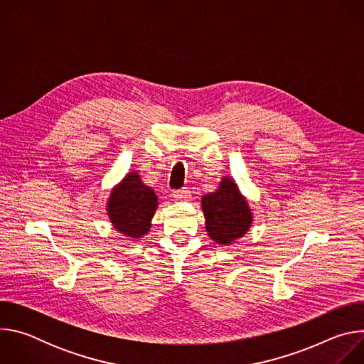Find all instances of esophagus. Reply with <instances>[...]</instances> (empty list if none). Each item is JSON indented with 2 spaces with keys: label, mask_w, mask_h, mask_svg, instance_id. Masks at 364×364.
I'll return each mask as SVG.
<instances>
[{
  "label": "esophagus",
  "mask_w": 364,
  "mask_h": 364,
  "mask_svg": "<svg viewBox=\"0 0 364 364\" xmlns=\"http://www.w3.org/2000/svg\"><path fill=\"white\" fill-rule=\"evenodd\" d=\"M190 190L188 188H178V190H174L173 191V197L176 198V200H180V201H184V200H188L190 198Z\"/></svg>",
  "instance_id": "34e87169"
}]
</instances>
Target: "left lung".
Segmentation results:
<instances>
[{"label":"left lung","instance_id":"left-lung-1","mask_svg":"<svg viewBox=\"0 0 364 364\" xmlns=\"http://www.w3.org/2000/svg\"><path fill=\"white\" fill-rule=\"evenodd\" d=\"M201 207L207 233L220 245L232 243L250 228L252 213L247 201L232 178L225 177L215 193L203 196Z\"/></svg>","mask_w":364,"mask_h":364}]
</instances>
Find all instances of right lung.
<instances>
[{
	"label": "right lung",
	"mask_w": 364,
	"mask_h": 364,
	"mask_svg": "<svg viewBox=\"0 0 364 364\" xmlns=\"http://www.w3.org/2000/svg\"><path fill=\"white\" fill-rule=\"evenodd\" d=\"M157 205V194L154 190L145 186L136 173H129L112 190L108 215L118 232L136 239L149 230Z\"/></svg>",
	"instance_id": "obj_1"
}]
</instances>
